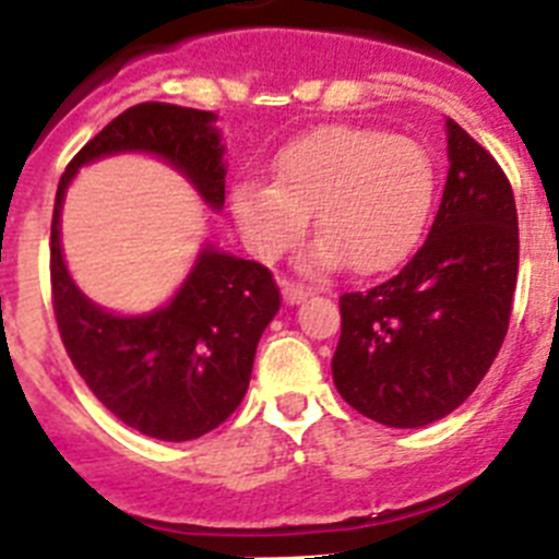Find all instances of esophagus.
Wrapping results in <instances>:
<instances>
[{"instance_id":"obj_1","label":"esophagus","mask_w":559,"mask_h":559,"mask_svg":"<svg viewBox=\"0 0 559 559\" xmlns=\"http://www.w3.org/2000/svg\"><path fill=\"white\" fill-rule=\"evenodd\" d=\"M280 288H283V296H285V302L288 305H299L308 296V288H305L302 283H294V280H280Z\"/></svg>"}]
</instances>
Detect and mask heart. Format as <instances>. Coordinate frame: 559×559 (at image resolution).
Listing matches in <instances>:
<instances>
[{"label": "heart", "instance_id": "b5f03b06", "mask_svg": "<svg viewBox=\"0 0 559 559\" xmlns=\"http://www.w3.org/2000/svg\"><path fill=\"white\" fill-rule=\"evenodd\" d=\"M271 185L246 179L231 192V212L260 260H274L299 240L310 215L319 240L302 254L305 271L347 260L358 274L406 260L431 218L437 167L408 136L378 128L328 126L310 131L271 165Z\"/></svg>", "mask_w": 559, "mask_h": 559}]
</instances>
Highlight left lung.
<instances>
[{
	"label": "left lung",
	"mask_w": 559,
	"mask_h": 559,
	"mask_svg": "<svg viewBox=\"0 0 559 559\" xmlns=\"http://www.w3.org/2000/svg\"><path fill=\"white\" fill-rule=\"evenodd\" d=\"M442 204L426 243L386 283L344 294L335 389L389 428H423L471 397L510 328L518 212L490 151L453 120Z\"/></svg>",
	"instance_id": "obj_1"
}]
</instances>
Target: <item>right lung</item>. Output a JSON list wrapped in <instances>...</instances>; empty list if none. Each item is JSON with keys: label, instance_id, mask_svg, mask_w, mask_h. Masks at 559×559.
<instances>
[{"label": "right lung", "instance_id": "right-lung-1", "mask_svg": "<svg viewBox=\"0 0 559 559\" xmlns=\"http://www.w3.org/2000/svg\"><path fill=\"white\" fill-rule=\"evenodd\" d=\"M215 114L173 103H140L114 117L69 162L58 181L49 231L52 310L67 355L103 406L128 428L187 442L218 428L249 389L257 341L280 310L265 265L206 246L167 308L114 316L88 302L61 257V204L78 167L122 151L162 156L224 206V145Z\"/></svg>", "mask_w": 559, "mask_h": 559}]
</instances>
